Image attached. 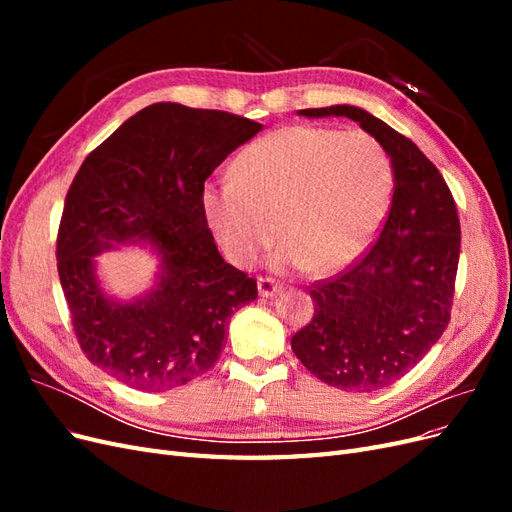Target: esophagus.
<instances>
[{
  "instance_id": "obj_1",
  "label": "esophagus",
  "mask_w": 512,
  "mask_h": 512,
  "mask_svg": "<svg viewBox=\"0 0 512 512\" xmlns=\"http://www.w3.org/2000/svg\"><path fill=\"white\" fill-rule=\"evenodd\" d=\"M277 292H280V286H277L273 280H269V277H260V280H258V294L262 299H271V297H275Z\"/></svg>"
}]
</instances>
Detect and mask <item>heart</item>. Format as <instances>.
<instances>
[{
    "instance_id": "heart-1",
    "label": "heart",
    "mask_w": 512,
    "mask_h": 512,
    "mask_svg": "<svg viewBox=\"0 0 512 512\" xmlns=\"http://www.w3.org/2000/svg\"><path fill=\"white\" fill-rule=\"evenodd\" d=\"M391 194V158L371 134L288 126L245 147L232 179L205 183L200 207L232 265L252 267L280 232L275 271L333 275L374 241Z\"/></svg>"
}]
</instances>
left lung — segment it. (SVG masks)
I'll use <instances>...</instances> for the list:
<instances>
[{"mask_svg": "<svg viewBox=\"0 0 512 512\" xmlns=\"http://www.w3.org/2000/svg\"><path fill=\"white\" fill-rule=\"evenodd\" d=\"M299 115L348 117L391 158L395 190L378 241L359 265L309 292L314 320L290 339L318 380L371 393L406 376L451 320L461 245L457 207L425 153L365 108L335 104Z\"/></svg>", "mask_w": 512, "mask_h": 512, "instance_id": "obj_1", "label": "left lung"}]
</instances>
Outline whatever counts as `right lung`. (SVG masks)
I'll return each instance as SVG.
<instances>
[{
	"label": "right lung",
	"instance_id": "1",
	"mask_svg": "<svg viewBox=\"0 0 512 512\" xmlns=\"http://www.w3.org/2000/svg\"><path fill=\"white\" fill-rule=\"evenodd\" d=\"M260 123L224 111L158 102L89 153L57 235V271L87 359L138 391L188 384L220 359L232 314L256 282L222 258L200 192ZM141 244L159 260L152 286L130 300L108 293L95 256Z\"/></svg>",
	"mask_w": 512,
	"mask_h": 512
}]
</instances>
